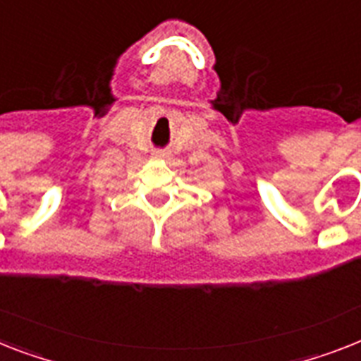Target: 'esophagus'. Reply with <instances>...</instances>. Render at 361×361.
<instances>
[{
    "mask_svg": "<svg viewBox=\"0 0 361 361\" xmlns=\"http://www.w3.org/2000/svg\"><path fill=\"white\" fill-rule=\"evenodd\" d=\"M157 157H164V154H162V153H159V154H157Z\"/></svg>",
    "mask_w": 361,
    "mask_h": 361,
    "instance_id": "obj_1",
    "label": "esophagus"
}]
</instances>
